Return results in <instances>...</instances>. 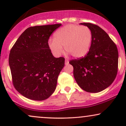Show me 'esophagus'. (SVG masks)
Segmentation results:
<instances>
[{
	"label": "esophagus",
	"mask_w": 126,
	"mask_h": 126,
	"mask_svg": "<svg viewBox=\"0 0 126 126\" xmlns=\"http://www.w3.org/2000/svg\"><path fill=\"white\" fill-rule=\"evenodd\" d=\"M69 60H68V59H66V60H65V64H69Z\"/></svg>",
	"instance_id": "1"
}]
</instances>
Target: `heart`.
<instances>
[{"label":"heart","instance_id":"obj_1","mask_svg":"<svg viewBox=\"0 0 126 126\" xmlns=\"http://www.w3.org/2000/svg\"><path fill=\"white\" fill-rule=\"evenodd\" d=\"M92 40V32L88 27L69 24L55 32L54 40L48 41V46L56 56L62 54L64 46V50L73 57L81 58L89 52Z\"/></svg>","mask_w":126,"mask_h":126}]
</instances>
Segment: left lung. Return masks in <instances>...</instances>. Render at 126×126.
I'll list each match as a JSON object with an SVG mask.
<instances>
[{
	"label": "left lung",
	"mask_w": 126,
	"mask_h": 126,
	"mask_svg": "<svg viewBox=\"0 0 126 126\" xmlns=\"http://www.w3.org/2000/svg\"><path fill=\"white\" fill-rule=\"evenodd\" d=\"M90 28L92 40L84 57L71 60L73 76L83 90L96 93L104 90L117 74L118 53L117 46L105 31L91 23H81Z\"/></svg>",
	"instance_id": "8db88e82"
}]
</instances>
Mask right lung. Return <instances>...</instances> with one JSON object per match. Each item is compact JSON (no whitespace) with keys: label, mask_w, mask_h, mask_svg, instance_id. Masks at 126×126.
<instances>
[{"label":"right lung","mask_w":126,"mask_h":126,"mask_svg":"<svg viewBox=\"0 0 126 126\" xmlns=\"http://www.w3.org/2000/svg\"><path fill=\"white\" fill-rule=\"evenodd\" d=\"M62 25L31 27L20 35L11 48L9 64L14 87L32 100L47 99L56 89L64 58H56L48 46L52 33Z\"/></svg>","instance_id":"obj_1"}]
</instances>
